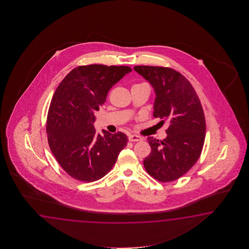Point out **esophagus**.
Here are the masks:
<instances>
[{
    "label": "esophagus",
    "mask_w": 249,
    "mask_h": 249,
    "mask_svg": "<svg viewBox=\"0 0 249 249\" xmlns=\"http://www.w3.org/2000/svg\"><path fill=\"white\" fill-rule=\"evenodd\" d=\"M142 138L140 137V136H138V135H130L129 136V141L130 142H140V141H142Z\"/></svg>",
    "instance_id": "34e87169"
}]
</instances>
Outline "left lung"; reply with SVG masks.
<instances>
[{
  "label": "left lung",
  "instance_id": "8db88e82",
  "mask_svg": "<svg viewBox=\"0 0 249 249\" xmlns=\"http://www.w3.org/2000/svg\"><path fill=\"white\" fill-rule=\"evenodd\" d=\"M133 69L153 87L154 117L169 124L162 142L148 138L151 152L143 161L144 167L159 181L177 180L196 164L201 154L206 137L201 103L191 83L175 69L152 66Z\"/></svg>",
  "mask_w": 249,
  "mask_h": 249
}]
</instances>
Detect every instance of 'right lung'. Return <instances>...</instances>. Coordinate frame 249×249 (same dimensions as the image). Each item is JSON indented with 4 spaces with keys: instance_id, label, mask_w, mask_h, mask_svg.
Wrapping results in <instances>:
<instances>
[{
    "instance_id": "right-lung-1",
    "label": "right lung",
    "mask_w": 249,
    "mask_h": 249,
    "mask_svg": "<svg viewBox=\"0 0 249 249\" xmlns=\"http://www.w3.org/2000/svg\"><path fill=\"white\" fill-rule=\"evenodd\" d=\"M131 71L126 66H80L55 91L48 112V142L58 164L74 179L100 180L126 146L124 133L102 130L103 135L97 134L93 124L108 90Z\"/></svg>"
}]
</instances>
